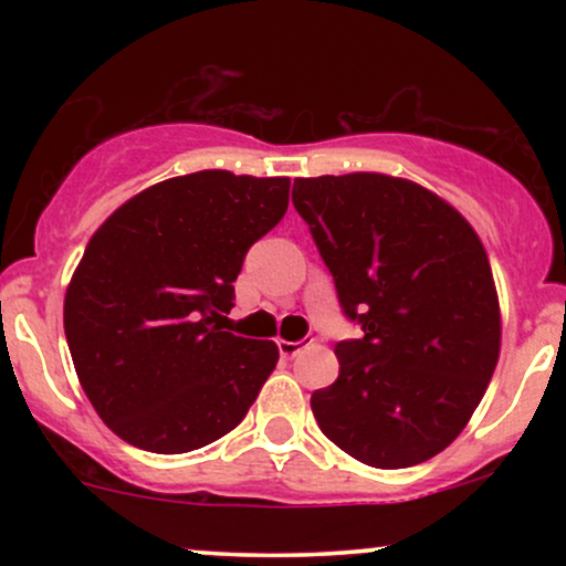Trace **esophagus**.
I'll return each mask as SVG.
<instances>
[{"instance_id":"esophagus-1","label":"esophagus","mask_w":566,"mask_h":566,"mask_svg":"<svg viewBox=\"0 0 566 566\" xmlns=\"http://www.w3.org/2000/svg\"><path fill=\"white\" fill-rule=\"evenodd\" d=\"M303 348V340H279V354H282L284 359H292V356L301 354Z\"/></svg>"}]
</instances>
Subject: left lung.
Returning <instances> with one entry per match:
<instances>
[{
    "mask_svg": "<svg viewBox=\"0 0 566 566\" xmlns=\"http://www.w3.org/2000/svg\"><path fill=\"white\" fill-rule=\"evenodd\" d=\"M292 205L361 337L311 396L322 433L373 469L450 447L500 356V305L471 223L428 188L380 172L297 178Z\"/></svg>",
    "mask_w": 566,
    "mask_h": 566,
    "instance_id": "left-lung-1",
    "label": "left lung"
}]
</instances>
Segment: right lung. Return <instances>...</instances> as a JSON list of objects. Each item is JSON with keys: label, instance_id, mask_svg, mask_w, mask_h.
Returning <instances> with one entry per match:
<instances>
[{"label": "right lung", "instance_id": "1", "mask_svg": "<svg viewBox=\"0 0 566 566\" xmlns=\"http://www.w3.org/2000/svg\"><path fill=\"white\" fill-rule=\"evenodd\" d=\"M290 205V178L201 170L161 180L90 239L63 327L95 412L146 452L199 450L237 428L279 348L229 333L244 255Z\"/></svg>", "mask_w": 566, "mask_h": 566}]
</instances>
